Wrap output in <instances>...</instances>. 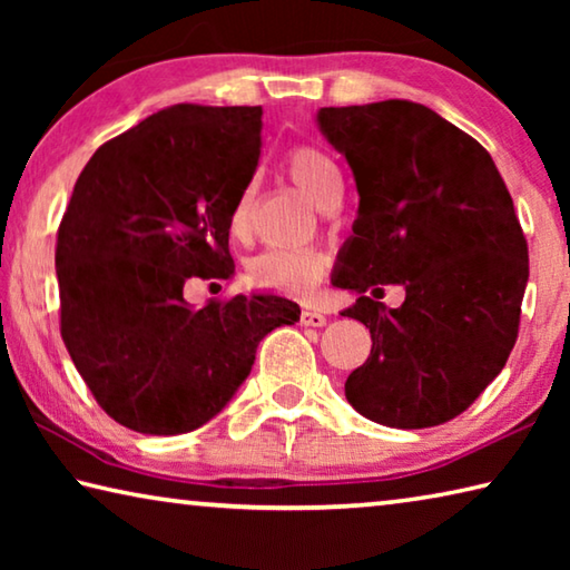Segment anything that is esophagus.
<instances>
[{
  "label": "esophagus",
  "mask_w": 570,
  "mask_h": 570,
  "mask_svg": "<svg viewBox=\"0 0 570 570\" xmlns=\"http://www.w3.org/2000/svg\"><path fill=\"white\" fill-rule=\"evenodd\" d=\"M298 320H302L304 326H324L326 324V316L322 312H312V308H304Z\"/></svg>",
  "instance_id": "esophagus-1"
}]
</instances>
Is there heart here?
Here are the masks:
<instances>
[{
  "label": "heart",
  "instance_id": "obj_1",
  "mask_svg": "<svg viewBox=\"0 0 570 570\" xmlns=\"http://www.w3.org/2000/svg\"><path fill=\"white\" fill-rule=\"evenodd\" d=\"M284 168L304 196L314 206L326 208L342 193V176L336 163L324 150L314 146H296L288 150ZM250 206L254 190L246 186L238 193L230 208V228L234 234H246L250 224ZM330 262L320 250L312 248H268L254 256L246 266V278L250 286L266 288L276 294L308 296L324 278Z\"/></svg>",
  "mask_w": 570,
  "mask_h": 570
}]
</instances>
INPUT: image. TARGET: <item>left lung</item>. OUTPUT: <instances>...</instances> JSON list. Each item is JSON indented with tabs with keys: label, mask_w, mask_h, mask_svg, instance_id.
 <instances>
[{
	"label": "left lung",
	"mask_w": 570,
	"mask_h": 570,
	"mask_svg": "<svg viewBox=\"0 0 570 570\" xmlns=\"http://www.w3.org/2000/svg\"><path fill=\"white\" fill-rule=\"evenodd\" d=\"M320 128L354 173L360 216L332 284L372 334L344 394L366 420L435 428L475 402L518 340L528 244L513 198L475 138L410 100L322 108ZM402 283L405 302H376Z\"/></svg>",
	"instance_id": "obj_1"
}]
</instances>
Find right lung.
<instances>
[{"instance_id": "1", "label": "right lung", "mask_w": 570, "mask_h": 570, "mask_svg": "<svg viewBox=\"0 0 570 570\" xmlns=\"http://www.w3.org/2000/svg\"><path fill=\"white\" fill-rule=\"evenodd\" d=\"M262 105H173L95 150L57 228L60 334L92 397L122 428L183 435L226 407L256 346L298 320L274 294L208 298L228 278L230 208L262 156Z\"/></svg>"}]
</instances>
